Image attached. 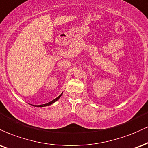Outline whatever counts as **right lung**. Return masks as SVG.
I'll return each instance as SVG.
<instances>
[{
  "label": "right lung",
  "mask_w": 148,
  "mask_h": 148,
  "mask_svg": "<svg viewBox=\"0 0 148 148\" xmlns=\"http://www.w3.org/2000/svg\"><path fill=\"white\" fill-rule=\"evenodd\" d=\"M61 95H62V94H60V95L59 96V97H58L56 98V99H54V100L53 101H50V102H49V103H46V104H43V105H40V106H42V107H43V106H49V105H51V104H52V103H54V102H56V101H57V100H58V99H59V98L61 97Z\"/></svg>",
  "instance_id": "obj_1"
}]
</instances>
